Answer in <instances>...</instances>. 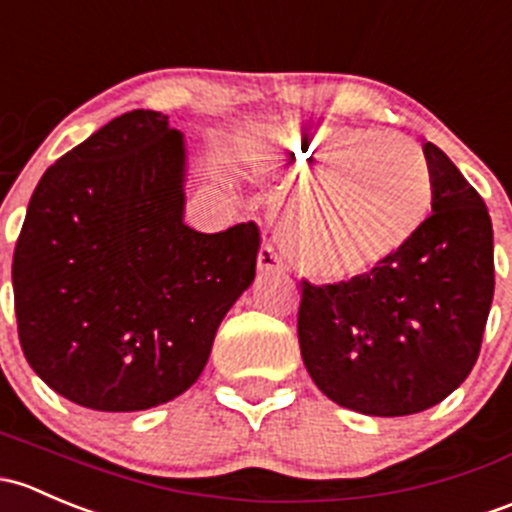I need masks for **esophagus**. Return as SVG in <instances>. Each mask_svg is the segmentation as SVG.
Returning a JSON list of instances; mask_svg holds the SVG:
<instances>
[{
  "label": "esophagus",
  "instance_id": "esophagus-1",
  "mask_svg": "<svg viewBox=\"0 0 512 512\" xmlns=\"http://www.w3.org/2000/svg\"><path fill=\"white\" fill-rule=\"evenodd\" d=\"M258 271L261 273H276L286 271V261L278 254L273 244H263L261 251H258Z\"/></svg>",
  "mask_w": 512,
  "mask_h": 512
}]
</instances>
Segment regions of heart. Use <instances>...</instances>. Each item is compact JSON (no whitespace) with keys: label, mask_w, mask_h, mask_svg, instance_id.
Here are the masks:
<instances>
[{"label":"heart","mask_w":512,"mask_h":512,"mask_svg":"<svg viewBox=\"0 0 512 512\" xmlns=\"http://www.w3.org/2000/svg\"><path fill=\"white\" fill-rule=\"evenodd\" d=\"M286 175L308 184L286 224L293 266L318 281H350L392 261L429 219L434 175L404 135L323 125L273 140Z\"/></svg>","instance_id":"1"}]
</instances>
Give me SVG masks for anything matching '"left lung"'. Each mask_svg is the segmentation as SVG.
I'll return each instance as SVG.
<instances>
[{
  "label": "left lung",
  "mask_w": 512,
  "mask_h": 512,
  "mask_svg": "<svg viewBox=\"0 0 512 512\" xmlns=\"http://www.w3.org/2000/svg\"><path fill=\"white\" fill-rule=\"evenodd\" d=\"M431 217L407 249L365 276L300 281L305 370L340 407L367 416L424 412L468 377L493 303V226L486 202L426 142Z\"/></svg>",
  "instance_id": "1"
}]
</instances>
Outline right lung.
I'll list each match as a JSON object with an SVG mask.
<instances>
[{
    "mask_svg": "<svg viewBox=\"0 0 512 512\" xmlns=\"http://www.w3.org/2000/svg\"><path fill=\"white\" fill-rule=\"evenodd\" d=\"M184 138L130 110L73 147L31 194L12 261L19 342L54 392L140 412L187 392L219 323L254 283V221L184 224Z\"/></svg>",
    "mask_w": 512,
    "mask_h": 512,
    "instance_id": "add662e5",
    "label": "right lung"
}]
</instances>
